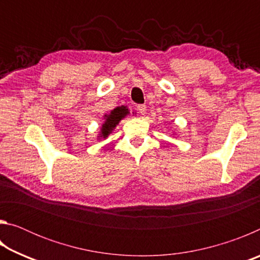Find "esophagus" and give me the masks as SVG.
<instances>
[{
    "instance_id": "obj_1",
    "label": "esophagus",
    "mask_w": 260,
    "mask_h": 260,
    "mask_svg": "<svg viewBox=\"0 0 260 260\" xmlns=\"http://www.w3.org/2000/svg\"><path fill=\"white\" fill-rule=\"evenodd\" d=\"M138 111L141 113V114H144L147 112V107L144 104H140V105H138Z\"/></svg>"
}]
</instances>
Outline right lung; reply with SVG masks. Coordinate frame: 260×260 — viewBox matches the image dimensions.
Here are the masks:
<instances>
[{
	"label": "right lung",
	"mask_w": 260,
	"mask_h": 260,
	"mask_svg": "<svg viewBox=\"0 0 260 260\" xmlns=\"http://www.w3.org/2000/svg\"><path fill=\"white\" fill-rule=\"evenodd\" d=\"M128 113V109L124 107V105H121V107H117L116 109H113L110 114H105V121L102 125V128H101L100 138H107V136L114 129V127L119 124V121L122 118H125Z\"/></svg>",
	"instance_id": "1"
}]
</instances>
